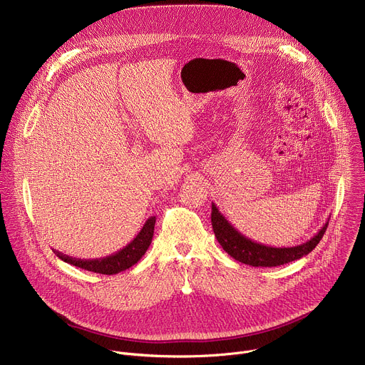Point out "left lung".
Returning <instances> with one entry per match:
<instances>
[{"mask_svg": "<svg viewBox=\"0 0 365 365\" xmlns=\"http://www.w3.org/2000/svg\"><path fill=\"white\" fill-rule=\"evenodd\" d=\"M212 228L221 247L237 262L252 267H277L307 255L322 240L328 222L309 241L294 247H270L255 242L237 231L212 203Z\"/></svg>", "mask_w": 365, "mask_h": 365, "instance_id": "1", "label": "left lung"}]
</instances>
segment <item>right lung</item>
Returning a JSON list of instances; mask_svg holds the SVG:
<instances>
[{
    "instance_id": "add662e5",
    "label": "right lung",
    "mask_w": 365,
    "mask_h": 365,
    "mask_svg": "<svg viewBox=\"0 0 365 365\" xmlns=\"http://www.w3.org/2000/svg\"><path fill=\"white\" fill-rule=\"evenodd\" d=\"M154 224L155 217H150L145 224L143 225L141 231L137 234V237L127 244L123 250L108 255L103 258H93V259H81L73 258L69 255H65L63 252L55 251L56 255L63 259L65 263H69L72 266H76L79 269L99 273V274H117L120 272H124L134 266L138 259L145 254L147 248L151 244L153 234H154Z\"/></svg>"
}]
</instances>
